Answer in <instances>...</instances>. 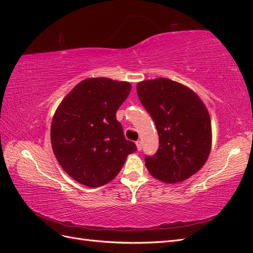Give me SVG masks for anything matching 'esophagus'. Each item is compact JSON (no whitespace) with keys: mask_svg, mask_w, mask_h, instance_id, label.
Wrapping results in <instances>:
<instances>
[{"mask_svg":"<svg viewBox=\"0 0 253 253\" xmlns=\"http://www.w3.org/2000/svg\"><path fill=\"white\" fill-rule=\"evenodd\" d=\"M135 145H136V148H138V150L142 149V142L141 141H136Z\"/></svg>","mask_w":253,"mask_h":253,"instance_id":"34e87169","label":"esophagus"}]
</instances>
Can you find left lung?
I'll list each match as a JSON object with an SVG mask.
<instances>
[{
	"mask_svg": "<svg viewBox=\"0 0 253 253\" xmlns=\"http://www.w3.org/2000/svg\"><path fill=\"white\" fill-rule=\"evenodd\" d=\"M136 92L159 134L157 153L145 156L150 175L165 183L190 178L203 168L212 145L211 120L203 100L168 78L141 82Z\"/></svg>",
	"mask_w": 253,
	"mask_h": 253,
	"instance_id": "8db88e82",
	"label": "left lung"
}]
</instances>
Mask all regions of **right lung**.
I'll return each mask as SVG.
<instances>
[{
    "label": "right lung",
    "instance_id": "obj_1",
    "mask_svg": "<svg viewBox=\"0 0 253 253\" xmlns=\"http://www.w3.org/2000/svg\"><path fill=\"white\" fill-rule=\"evenodd\" d=\"M130 90L127 82L88 78L57 108L50 126L52 148L64 171L79 183L97 187L111 181L136 150L117 120Z\"/></svg>",
    "mask_w": 253,
    "mask_h": 253
}]
</instances>
